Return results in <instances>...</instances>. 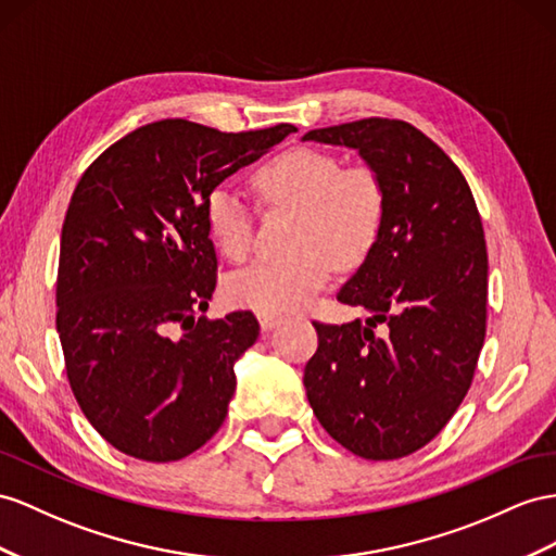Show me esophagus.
<instances>
[{
    "label": "esophagus",
    "instance_id": "1",
    "mask_svg": "<svg viewBox=\"0 0 556 556\" xmlns=\"http://www.w3.org/2000/svg\"><path fill=\"white\" fill-rule=\"evenodd\" d=\"M258 321H261V329L263 331H273L275 326L281 324V319L275 317V315H258Z\"/></svg>",
    "mask_w": 556,
    "mask_h": 556
}]
</instances>
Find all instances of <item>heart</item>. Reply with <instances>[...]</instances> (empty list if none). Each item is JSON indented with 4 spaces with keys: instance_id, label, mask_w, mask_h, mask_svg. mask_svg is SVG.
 Returning <instances> with one entry per match:
<instances>
[{
    "instance_id": "obj_1",
    "label": "heart",
    "mask_w": 556,
    "mask_h": 556,
    "mask_svg": "<svg viewBox=\"0 0 556 556\" xmlns=\"http://www.w3.org/2000/svg\"><path fill=\"white\" fill-rule=\"evenodd\" d=\"M253 182L269 202L301 206L289 258H261L227 279L225 293L237 307L261 315H289L305 307L340 265L362 263L386 223V185L371 166H343L317 148H289L255 168ZM204 220L213 244L230 261L253 249L247 199L230 182L206 197Z\"/></svg>"
}]
</instances>
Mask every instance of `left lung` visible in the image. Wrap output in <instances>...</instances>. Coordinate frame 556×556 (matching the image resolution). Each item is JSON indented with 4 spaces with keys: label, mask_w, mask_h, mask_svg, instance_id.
Here are the masks:
<instances>
[{
    "label": "left lung",
    "mask_w": 556,
    "mask_h": 556,
    "mask_svg": "<svg viewBox=\"0 0 556 556\" xmlns=\"http://www.w3.org/2000/svg\"><path fill=\"white\" fill-rule=\"evenodd\" d=\"M303 140L357 150L388 197L378 241L338 293L371 317L312 321L307 402L354 455L404 458L444 430L472 386L489 301L481 216L460 168L408 122L368 117Z\"/></svg>",
    "instance_id": "1"
}]
</instances>
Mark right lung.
Returning a JSON list of instances; mask_svg holds the SVG:
<instances>
[{
	"mask_svg": "<svg viewBox=\"0 0 556 556\" xmlns=\"http://www.w3.org/2000/svg\"><path fill=\"white\" fill-rule=\"evenodd\" d=\"M293 131L152 122L77 182L61 235L55 329L84 416L131 458L180 460L220 430L237 388L232 366L261 326L247 309L195 317L218 277L204 204Z\"/></svg>",
	"mask_w": 556,
	"mask_h": 556,
	"instance_id": "right-lung-1",
	"label": "right lung"
}]
</instances>
